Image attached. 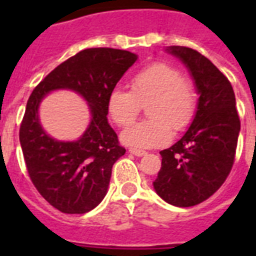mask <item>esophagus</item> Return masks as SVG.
I'll use <instances>...</instances> for the list:
<instances>
[{"mask_svg":"<svg viewBox=\"0 0 256 256\" xmlns=\"http://www.w3.org/2000/svg\"><path fill=\"white\" fill-rule=\"evenodd\" d=\"M128 152H130V154H134L136 156H144V154H146V152H144V150H138V148H130Z\"/></svg>","mask_w":256,"mask_h":256,"instance_id":"esophagus-1","label":"esophagus"}]
</instances>
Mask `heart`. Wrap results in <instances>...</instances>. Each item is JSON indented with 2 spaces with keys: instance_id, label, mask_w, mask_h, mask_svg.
Returning a JSON list of instances; mask_svg holds the SVG:
<instances>
[{
  "instance_id": "b5f03b06",
  "label": "heart",
  "mask_w": 256,
  "mask_h": 256,
  "mask_svg": "<svg viewBox=\"0 0 256 256\" xmlns=\"http://www.w3.org/2000/svg\"><path fill=\"white\" fill-rule=\"evenodd\" d=\"M132 92L112 88L108 96V112L118 126H128L136 120L142 104H148L150 120L124 130L120 140L136 148H152L168 144L171 128L180 132L191 124L196 112L198 96L194 85L182 78L175 66L154 62L130 81Z\"/></svg>"
}]
</instances>
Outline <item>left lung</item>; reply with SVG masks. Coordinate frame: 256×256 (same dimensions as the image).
Masks as SVG:
<instances>
[{"label":"left lung","mask_w":256,"mask_h":256,"mask_svg":"<svg viewBox=\"0 0 256 256\" xmlns=\"http://www.w3.org/2000/svg\"><path fill=\"white\" fill-rule=\"evenodd\" d=\"M166 52L188 69L199 98L184 136L160 152L162 168L152 186L172 206L191 207L210 198L230 174L240 120L230 81L208 58L184 46Z\"/></svg>","instance_id":"1"}]
</instances>
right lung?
<instances>
[{"label": "right lung", "instance_id": "right-lung-1", "mask_svg": "<svg viewBox=\"0 0 256 256\" xmlns=\"http://www.w3.org/2000/svg\"><path fill=\"white\" fill-rule=\"evenodd\" d=\"M138 56L92 48L73 56L45 77L28 100L20 128L26 168L38 192L65 214H85L108 192L112 164L126 150L108 122V96ZM65 88L86 100L90 124L77 141H58L43 130L38 108L52 91Z\"/></svg>", "mask_w": 256, "mask_h": 256}]
</instances>
